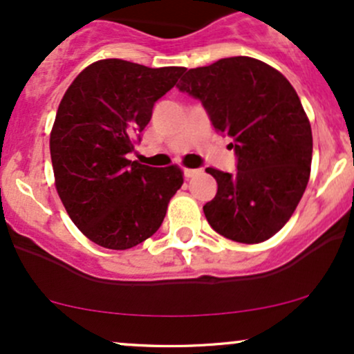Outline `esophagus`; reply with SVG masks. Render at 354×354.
<instances>
[{
  "label": "esophagus",
  "instance_id": "34e87169",
  "mask_svg": "<svg viewBox=\"0 0 354 354\" xmlns=\"http://www.w3.org/2000/svg\"><path fill=\"white\" fill-rule=\"evenodd\" d=\"M196 173H198V169H191V168H185V169H183V174H185L186 180H189V178H193Z\"/></svg>",
  "mask_w": 354,
  "mask_h": 354
}]
</instances>
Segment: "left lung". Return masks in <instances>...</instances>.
Masks as SVG:
<instances>
[{"mask_svg":"<svg viewBox=\"0 0 354 354\" xmlns=\"http://www.w3.org/2000/svg\"><path fill=\"white\" fill-rule=\"evenodd\" d=\"M180 91L200 100L218 133L233 138V174L208 168L218 193L203 206L216 233L254 245L295 213L311 171V124L291 83L250 56L183 70Z\"/></svg>","mask_w":354,"mask_h":354,"instance_id":"obj_1","label":"left lung"}]
</instances>
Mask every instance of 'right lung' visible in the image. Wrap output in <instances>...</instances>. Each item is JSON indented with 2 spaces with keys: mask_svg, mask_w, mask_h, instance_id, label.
<instances>
[{
  "mask_svg": "<svg viewBox=\"0 0 354 354\" xmlns=\"http://www.w3.org/2000/svg\"><path fill=\"white\" fill-rule=\"evenodd\" d=\"M181 71L101 59L61 100L50 136L56 191L71 221L96 245L128 250L153 236L181 188L178 166L151 168L126 156Z\"/></svg>",
  "mask_w": 354,
  "mask_h": 354,
  "instance_id": "1",
  "label": "right lung"
}]
</instances>
